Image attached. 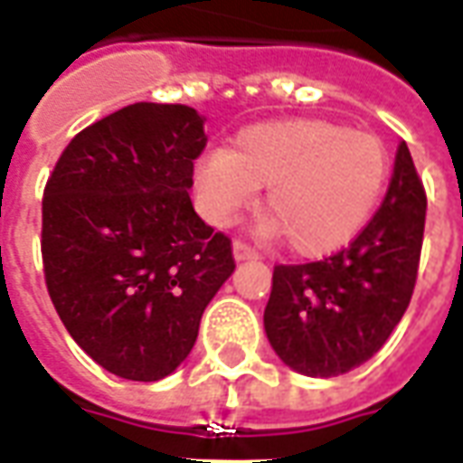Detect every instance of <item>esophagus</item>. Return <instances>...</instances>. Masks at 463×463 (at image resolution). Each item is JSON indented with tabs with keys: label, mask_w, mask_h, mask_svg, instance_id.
Wrapping results in <instances>:
<instances>
[{
	"label": "esophagus",
	"mask_w": 463,
	"mask_h": 463,
	"mask_svg": "<svg viewBox=\"0 0 463 463\" xmlns=\"http://www.w3.org/2000/svg\"><path fill=\"white\" fill-rule=\"evenodd\" d=\"M232 258L241 263V260H253V258H258V253H255L250 245H245V242L235 241L232 242Z\"/></svg>",
	"instance_id": "esophagus-1"
}]
</instances>
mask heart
<instances>
[{"mask_svg":"<svg viewBox=\"0 0 463 463\" xmlns=\"http://www.w3.org/2000/svg\"><path fill=\"white\" fill-rule=\"evenodd\" d=\"M389 170L386 145L376 135L300 118L242 130L232 150L215 147L200 157L193 183L213 225H228L258 187H268V232L286 235L293 253L321 258L366 228Z\"/></svg>","mask_w":463,"mask_h":463,"instance_id":"b5f03b06","label":"heart"}]
</instances>
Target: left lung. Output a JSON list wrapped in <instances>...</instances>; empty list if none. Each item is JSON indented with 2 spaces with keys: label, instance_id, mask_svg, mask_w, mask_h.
<instances>
[{
  "label": "left lung",
  "instance_id": "left-lung-1",
  "mask_svg": "<svg viewBox=\"0 0 463 463\" xmlns=\"http://www.w3.org/2000/svg\"><path fill=\"white\" fill-rule=\"evenodd\" d=\"M423 221L426 193L401 142L386 198L358 238L326 260L273 270L263 326L278 358L313 378L366 364L409 308Z\"/></svg>",
  "mask_w": 463,
  "mask_h": 463
}]
</instances>
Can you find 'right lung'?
I'll return each instance as SVG.
<instances>
[{
  "label": "right lung",
  "instance_id": "1",
  "mask_svg": "<svg viewBox=\"0 0 463 463\" xmlns=\"http://www.w3.org/2000/svg\"><path fill=\"white\" fill-rule=\"evenodd\" d=\"M187 105L137 102L64 147L42 200L54 308L95 364L128 381L170 376L232 276L231 241L187 190L208 135Z\"/></svg>",
  "mask_w": 463,
  "mask_h": 463
}]
</instances>
